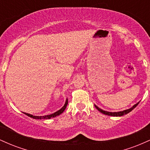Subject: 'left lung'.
<instances>
[{"mask_svg":"<svg viewBox=\"0 0 150 150\" xmlns=\"http://www.w3.org/2000/svg\"><path fill=\"white\" fill-rule=\"evenodd\" d=\"M139 104V102L134 105L132 107L129 108V109L125 110V111H119V112H108V111H104V110L99 108V107H98V106H96V105H95V107H96V108H97V109H98V111H99L101 113H104V114H105V115H108V116H123V115L127 114V113H128L129 112H130V111H131L132 109H134V108H135L136 106H137V104Z\"/></svg>","mask_w":150,"mask_h":150,"instance_id":"left-lung-1","label":"left lung"}]
</instances>
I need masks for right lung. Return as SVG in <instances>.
<instances>
[{"mask_svg": "<svg viewBox=\"0 0 150 150\" xmlns=\"http://www.w3.org/2000/svg\"><path fill=\"white\" fill-rule=\"evenodd\" d=\"M67 104H68V99H67L66 101H65L64 106H63V107H62V108H61V109L58 110V111H56V112L52 113V114H51V115H47V116H33V115H31V114H30V113H24L27 115V116L31 117V118H34V119H50V118H54V117H56V116H58V115L61 114V113H63V111H64V110L65 109V108H66Z\"/></svg>", "mask_w": 150, "mask_h": 150, "instance_id": "obj_1", "label": "right lung"}]
</instances>
